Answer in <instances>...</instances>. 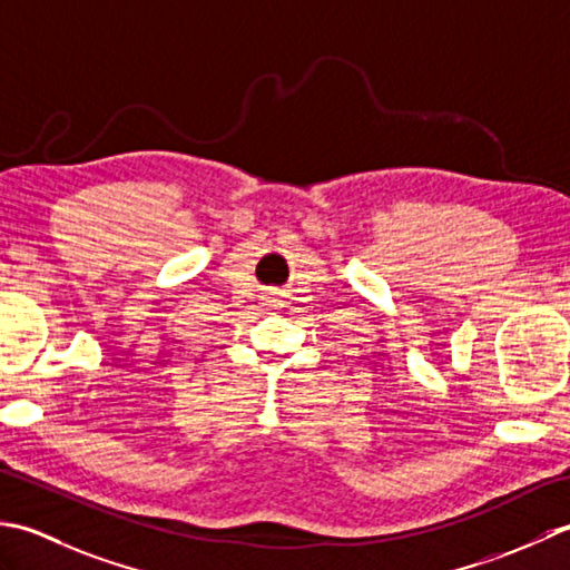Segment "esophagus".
Listing matches in <instances>:
<instances>
[{
	"label": "esophagus",
	"mask_w": 570,
	"mask_h": 570,
	"mask_svg": "<svg viewBox=\"0 0 570 570\" xmlns=\"http://www.w3.org/2000/svg\"><path fill=\"white\" fill-rule=\"evenodd\" d=\"M283 295L281 293H271V302H273V305L277 307V305H283V299H281Z\"/></svg>",
	"instance_id": "esophagus-1"
}]
</instances>
